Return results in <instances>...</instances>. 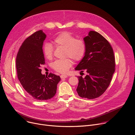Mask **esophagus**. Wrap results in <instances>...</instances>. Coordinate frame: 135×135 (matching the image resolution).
I'll list each match as a JSON object with an SVG mask.
<instances>
[{
  "instance_id": "obj_1",
  "label": "esophagus",
  "mask_w": 135,
  "mask_h": 135,
  "mask_svg": "<svg viewBox=\"0 0 135 135\" xmlns=\"http://www.w3.org/2000/svg\"><path fill=\"white\" fill-rule=\"evenodd\" d=\"M68 77V76H67V75H61V76H60V78H61V79H66V78H67Z\"/></svg>"
}]
</instances>
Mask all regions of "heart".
Wrapping results in <instances>:
<instances>
[{
	"mask_svg": "<svg viewBox=\"0 0 135 135\" xmlns=\"http://www.w3.org/2000/svg\"><path fill=\"white\" fill-rule=\"evenodd\" d=\"M56 47H65V56L72 58L75 61L81 60L86 51V44L82 39L76 38L68 32H63L57 35L53 40ZM43 52L47 59L51 60L53 54V46L49 43H46L43 47ZM73 62L69 58L57 60L52 65V68L57 72L66 73L71 66Z\"/></svg>",
	"mask_w": 135,
	"mask_h": 135,
	"instance_id": "heart-1",
	"label": "heart"
}]
</instances>
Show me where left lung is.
<instances>
[{
	"label": "left lung",
	"instance_id": "1",
	"mask_svg": "<svg viewBox=\"0 0 135 135\" xmlns=\"http://www.w3.org/2000/svg\"><path fill=\"white\" fill-rule=\"evenodd\" d=\"M83 40L85 53L75 69L85 71L87 75L84 78L79 77L76 91L81 97L92 99L99 97L108 87L115 71V57L111 45L99 33L90 31Z\"/></svg>",
	"mask_w": 135,
	"mask_h": 135
}]
</instances>
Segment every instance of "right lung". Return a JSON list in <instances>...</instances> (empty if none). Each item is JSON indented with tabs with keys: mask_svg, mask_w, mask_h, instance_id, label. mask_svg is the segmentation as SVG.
<instances>
[{
	"mask_svg": "<svg viewBox=\"0 0 135 135\" xmlns=\"http://www.w3.org/2000/svg\"><path fill=\"white\" fill-rule=\"evenodd\" d=\"M46 37L42 30L28 37L20 47L16 59L19 81L31 97L39 101L53 98L61 80L59 76L52 73L48 76L41 73L40 67L45 64L43 45Z\"/></svg>",
	"mask_w": 135,
	"mask_h": 135,
	"instance_id": "obj_1",
	"label": "right lung"
}]
</instances>
